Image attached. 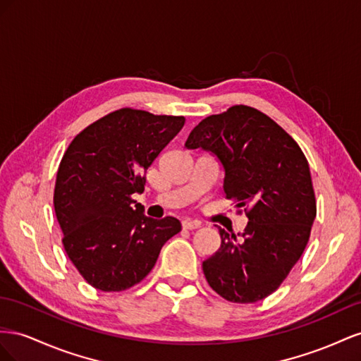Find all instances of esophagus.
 Returning <instances> with one entry per match:
<instances>
[{
    "instance_id": "1",
    "label": "esophagus",
    "mask_w": 361,
    "mask_h": 361,
    "mask_svg": "<svg viewBox=\"0 0 361 361\" xmlns=\"http://www.w3.org/2000/svg\"><path fill=\"white\" fill-rule=\"evenodd\" d=\"M201 226V222L200 221H190V219H186L183 221V228L184 230H197Z\"/></svg>"
}]
</instances>
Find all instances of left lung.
Returning <instances> with one entry per match:
<instances>
[{
  "label": "left lung",
  "instance_id": "8db88e82",
  "mask_svg": "<svg viewBox=\"0 0 361 361\" xmlns=\"http://www.w3.org/2000/svg\"><path fill=\"white\" fill-rule=\"evenodd\" d=\"M184 147L219 160L225 198L248 216L239 238L219 228L221 248L202 262L205 278L226 301L263 300L300 260L316 218L304 152L276 122L248 106L202 119Z\"/></svg>",
  "mask_w": 361,
  "mask_h": 361
}]
</instances>
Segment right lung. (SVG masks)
<instances>
[{
  "label": "right lung",
  "mask_w": 361,
  "mask_h": 361,
  "mask_svg": "<svg viewBox=\"0 0 361 361\" xmlns=\"http://www.w3.org/2000/svg\"><path fill=\"white\" fill-rule=\"evenodd\" d=\"M183 116L121 109L71 142L57 171L54 210L63 246L85 280L102 292L140 283L161 246L181 231L168 216L152 219L140 202L147 169L183 128Z\"/></svg>",
  "instance_id": "add662e5"
}]
</instances>
